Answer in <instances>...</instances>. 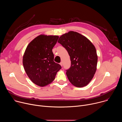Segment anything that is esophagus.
Here are the masks:
<instances>
[{
  "instance_id": "1",
  "label": "esophagus",
  "mask_w": 122,
  "mask_h": 122,
  "mask_svg": "<svg viewBox=\"0 0 122 122\" xmlns=\"http://www.w3.org/2000/svg\"><path fill=\"white\" fill-rule=\"evenodd\" d=\"M60 65H61V66H63V62H61V63H60Z\"/></svg>"
}]
</instances>
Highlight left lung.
<instances>
[{
	"instance_id": "8db88e82",
	"label": "left lung",
	"mask_w": 122,
	"mask_h": 122,
	"mask_svg": "<svg viewBox=\"0 0 122 122\" xmlns=\"http://www.w3.org/2000/svg\"><path fill=\"white\" fill-rule=\"evenodd\" d=\"M58 42L67 51L71 66L66 74L71 83L77 87L91 81L97 71V55L94 44L82 35L71 31L61 35Z\"/></svg>"
}]
</instances>
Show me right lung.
I'll use <instances>...</instances> for the list:
<instances>
[{
    "label": "right lung",
    "mask_w": 122,
    "mask_h": 122,
    "mask_svg": "<svg viewBox=\"0 0 122 122\" xmlns=\"http://www.w3.org/2000/svg\"><path fill=\"white\" fill-rule=\"evenodd\" d=\"M58 36L40 35L27 45L23 57L25 71L30 80L43 87L53 82L61 66L54 61L52 51Z\"/></svg>",
    "instance_id": "add662e5"
}]
</instances>
